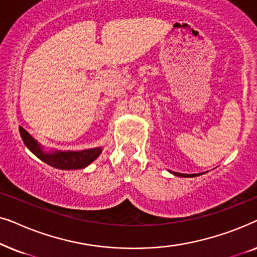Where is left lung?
I'll list each match as a JSON object with an SVG mask.
<instances>
[{"mask_svg": "<svg viewBox=\"0 0 257 257\" xmlns=\"http://www.w3.org/2000/svg\"><path fill=\"white\" fill-rule=\"evenodd\" d=\"M171 173H173L177 177H182V178H193V177H198V175H201L202 173H198V174H182V173H178V172H172L170 171Z\"/></svg>", "mask_w": 257, "mask_h": 257, "instance_id": "1", "label": "left lung"}]
</instances>
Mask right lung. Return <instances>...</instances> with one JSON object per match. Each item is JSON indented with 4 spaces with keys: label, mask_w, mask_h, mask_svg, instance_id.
I'll list each match as a JSON object with an SVG mask.
<instances>
[{
    "label": "right lung",
    "mask_w": 257,
    "mask_h": 257,
    "mask_svg": "<svg viewBox=\"0 0 257 257\" xmlns=\"http://www.w3.org/2000/svg\"><path fill=\"white\" fill-rule=\"evenodd\" d=\"M20 135L28 149L36 156L38 159L50 165L58 170H80L97 159L101 153V147H94L83 151H54L45 152L41 144H38L22 126H20Z\"/></svg>",
    "instance_id": "add662e5"
}]
</instances>
